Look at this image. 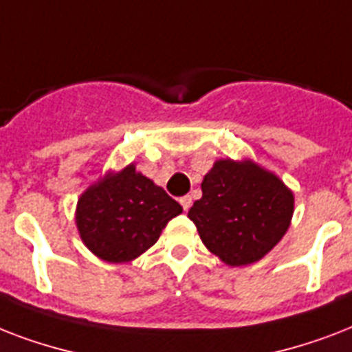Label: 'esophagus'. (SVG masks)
Here are the masks:
<instances>
[{
    "label": "esophagus",
    "instance_id": "1",
    "mask_svg": "<svg viewBox=\"0 0 352 352\" xmlns=\"http://www.w3.org/2000/svg\"><path fill=\"white\" fill-rule=\"evenodd\" d=\"M181 204H182V208H184V212H188V210H190V206H192V197H190V195H184V197H181Z\"/></svg>",
    "mask_w": 352,
    "mask_h": 352
}]
</instances>
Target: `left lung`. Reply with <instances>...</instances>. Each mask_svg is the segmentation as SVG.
Returning <instances> with one entry per match:
<instances>
[{
    "instance_id": "8db88e82",
    "label": "left lung",
    "mask_w": 352,
    "mask_h": 352,
    "mask_svg": "<svg viewBox=\"0 0 352 352\" xmlns=\"http://www.w3.org/2000/svg\"><path fill=\"white\" fill-rule=\"evenodd\" d=\"M201 188L203 197L188 217L204 246L228 267L263 259L289 230L294 193L252 159L215 160Z\"/></svg>"
}]
</instances>
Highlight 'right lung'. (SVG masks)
I'll use <instances>...</instances> for the list:
<instances>
[{"instance_id": "right-lung-1", "label": "right lung", "mask_w": 352, "mask_h": 352, "mask_svg": "<svg viewBox=\"0 0 352 352\" xmlns=\"http://www.w3.org/2000/svg\"><path fill=\"white\" fill-rule=\"evenodd\" d=\"M182 206L137 166L109 170L78 197L74 223L98 259L129 263L157 243Z\"/></svg>"}]
</instances>
